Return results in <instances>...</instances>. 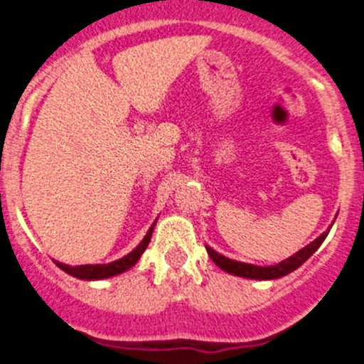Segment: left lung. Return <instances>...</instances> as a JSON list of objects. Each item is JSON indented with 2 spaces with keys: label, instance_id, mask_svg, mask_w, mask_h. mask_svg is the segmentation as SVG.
Masks as SVG:
<instances>
[{
  "label": "left lung",
  "instance_id": "8db88e82",
  "mask_svg": "<svg viewBox=\"0 0 364 364\" xmlns=\"http://www.w3.org/2000/svg\"><path fill=\"white\" fill-rule=\"evenodd\" d=\"M330 228L326 232H323V234H321L317 239H314L312 243H309L306 247H303L301 250H297L294 255H290V257H287V259L281 261V263H277V264H270V267H257V264L241 263V261L230 259V257H227V255H223V254H219V252H215L212 247H206V252H208L210 259L214 261V263L218 264L221 270L228 272V274H232V276L247 277V279H257V281L279 279V277L288 276L290 272L297 270V268H299L304 261L309 259L310 255H312L314 252H316L317 248L323 245V241H325L326 235H328Z\"/></svg>",
  "mask_w": 364,
  "mask_h": 364
}]
</instances>
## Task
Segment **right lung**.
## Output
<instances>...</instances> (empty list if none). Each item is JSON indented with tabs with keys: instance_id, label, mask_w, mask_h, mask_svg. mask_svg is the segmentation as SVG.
<instances>
[{
	"instance_id": "right-lung-1",
	"label": "right lung",
	"mask_w": 364,
	"mask_h": 364,
	"mask_svg": "<svg viewBox=\"0 0 364 364\" xmlns=\"http://www.w3.org/2000/svg\"><path fill=\"white\" fill-rule=\"evenodd\" d=\"M158 221V219H156ZM156 221L152 223V227L149 228L145 237L141 239V243L137 245L132 252H129L127 255L119 257V259L112 261L109 264H77V267H70V264H65L60 263V261H55V264L61 268L63 272L70 274L72 277H77V279H83V281H100V279H109V277L114 276H119L123 272L130 270L134 264L139 261V257L143 255V252L146 250L150 243V237H152V232L154 227H156Z\"/></svg>"
}]
</instances>
